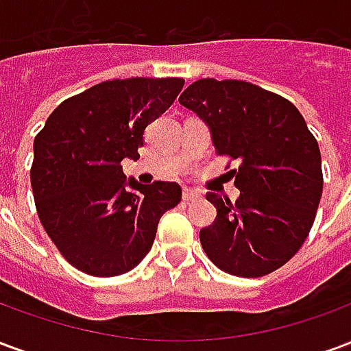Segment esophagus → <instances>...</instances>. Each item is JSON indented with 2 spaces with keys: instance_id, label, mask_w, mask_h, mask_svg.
I'll return each instance as SVG.
<instances>
[{
  "instance_id": "34e87169",
  "label": "esophagus",
  "mask_w": 351,
  "mask_h": 351,
  "mask_svg": "<svg viewBox=\"0 0 351 351\" xmlns=\"http://www.w3.org/2000/svg\"><path fill=\"white\" fill-rule=\"evenodd\" d=\"M182 199L186 201V203H191V201H197V199H201V193H199L197 190H184Z\"/></svg>"
}]
</instances>
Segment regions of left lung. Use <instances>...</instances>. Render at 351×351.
I'll use <instances>...</instances> for the list:
<instances>
[{
	"mask_svg": "<svg viewBox=\"0 0 351 351\" xmlns=\"http://www.w3.org/2000/svg\"><path fill=\"white\" fill-rule=\"evenodd\" d=\"M180 105L205 122L214 150L239 160L235 203L214 191L203 250L218 269L254 278L293 258L308 237L324 190L322 156L293 103L244 80L201 79Z\"/></svg>",
	"mask_w": 351,
	"mask_h": 351,
	"instance_id": "obj_1",
	"label": "left lung"
}]
</instances>
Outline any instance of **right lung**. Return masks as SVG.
I'll return each mask as SVG.
<instances>
[{"mask_svg": "<svg viewBox=\"0 0 351 351\" xmlns=\"http://www.w3.org/2000/svg\"><path fill=\"white\" fill-rule=\"evenodd\" d=\"M182 79L107 80L65 99L35 137L32 188L39 220L73 267L118 276L150 252L161 216L182 199L176 182L143 186L122 160H138L148 123L163 114Z\"/></svg>", "mask_w": 351, "mask_h": 351, "instance_id": "add662e5", "label": "right lung"}]
</instances>
